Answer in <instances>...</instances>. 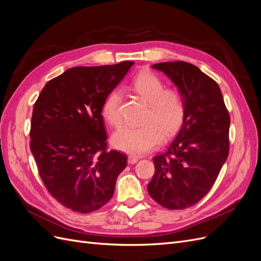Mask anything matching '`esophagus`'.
Instances as JSON below:
<instances>
[{"instance_id": "obj_1", "label": "esophagus", "mask_w": 261, "mask_h": 261, "mask_svg": "<svg viewBox=\"0 0 261 261\" xmlns=\"http://www.w3.org/2000/svg\"><path fill=\"white\" fill-rule=\"evenodd\" d=\"M138 160H139V158L136 155H128V158H127V162L129 164H135Z\"/></svg>"}]
</instances>
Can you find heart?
<instances>
[{
    "label": "heart",
    "mask_w": 261,
    "mask_h": 261,
    "mask_svg": "<svg viewBox=\"0 0 261 261\" xmlns=\"http://www.w3.org/2000/svg\"><path fill=\"white\" fill-rule=\"evenodd\" d=\"M132 88L147 105L143 125L138 127L122 126L112 135V145L132 154H144L161 144L164 136L170 137L180 127L184 120V102L173 89H164V84L152 73L138 74ZM122 93L114 89L108 93L101 107L105 120L111 125L121 123L120 106Z\"/></svg>",
    "instance_id": "obj_1"
}]
</instances>
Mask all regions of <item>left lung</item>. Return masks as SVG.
Segmentation results:
<instances>
[{"label": "left lung", "mask_w": 261, "mask_h": 261, "mask_svg": "<svg viewBox=\"0 0 261 261\" xmlns=\"http://www.w3.org/2000/svg\"><path fill=\"white\" fill-rule=\"evenodd\" d=\"M174 84L185 113L175 139L153 158L154 175L148 193L162 207L194 206L208 194L228 155L230 115L219 85L187 62L153 64Z\"/></svg>", "instance_id": "obj_1"}]
</instances>
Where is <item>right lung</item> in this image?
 I'll return each instance as SVG.
<instances>
[{
    "label": "right lung",
    "mask_w": 261,
    "mask_h": 261,
    "mask_svg": "<svg viewBox=\"0 0 261 261\" xmlns=\"http://www.w3.org/2000/svg\"><path fill=\"white\" fill-rule=\"evenodd\" d=\"M133 65L72 67L39 94L30 149L45 188L65 208L89 213L112 198L127 156L108 150L101 107Z\"/></svg>",
    "instance_id": "1"
}]
</instances>
